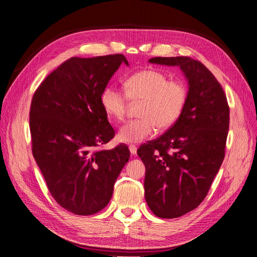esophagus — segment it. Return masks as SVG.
<instances>
[{
  "label": "esophagus",
  "instance_id": "1",
  "mask_svg": "<svg viewBox=\"0 0 257 257\" xmlns=\"http://www.w3.org/2000/svg\"><path fill=\"white\" fill-rule=\"evenodd\" d=\"M129 150H130V154H132L133 156L137 155V147H136V146H134V145L129 146Z\"/></svg>",
  "mask_w": 257,
  "mask_h": 257
}]
</instances>
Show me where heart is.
<instances>
[{"label":"heart","instance_id":"heart-1","mask_svg":"<svg viewBox=\"0 0 257 257\" xmlns=\"http://www.w3.org/2000/svg\"><path fill=\"white\" fill-rule=\"evenodd\" d=\"M124 94L114 86L103 89L100 101L109 117L121 121L128 109V100L141 101L139 116L120 128L118 139L127 144H139L154 134L156 127L170 128L181 116L188 100L187 87L179 80H169L159 70L145 69L124 80Z\"/></svg>","mask_w":257,"mask_h":257}]
</instances>
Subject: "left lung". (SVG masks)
<instances>
[{"instance_id":"1","label":"left lung","mask_w":257,"mask_h":257,"mask_svg":"<svg viewBox=\"0 0 257 257\" xmlns=\"http://www.w3.org/2000/svg\"><path fill=\"white\" fill-rule=\"evenodd\" d=\"M152 64L179 66L188 79V100L166 134L137 151L146 167L145 198L154 214L174 219L205 199L225 156L230 108L221 84L199 61L154 57Z\"/></svg>"}]
</instances>
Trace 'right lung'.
<instances>
[{
  "label": "right lung",
  "instance_id": "right-lung-1",
  "mask_svg": "<svg viewBox=\"0 0 257 257\" xmlns=\"http://www.w3.org/2000/svg\"><path fill=\"white\" fill-rule=\"evenodd\" d=\"M121 63L122 54L72 57L43 80L30 110L32 152L57 203L77 215L99 212L130 152L124 144L97 150L114 130L100 97Z\"/></svg>",
  "mask_w": 257,
  "mask_h": 257
}]
</instances>
